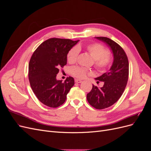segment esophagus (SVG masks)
Wrapping results in <instances>:
<instances>
[{
  "label": "esophagus",
  "mask_w": 151,
  "mask_h": 151,
  "mask_svg": "<svg viewBox=\"0 0 151 151\" xmlns=\"http://www.w3.org/2000/svg\"><path fill=\"white\" fill-rule=\"evenodd\" d=\"M75 82L77 83H81L82 81L80 80V79H75Z\"/></svg>",
  "instance_id": "34e87169"
}]
</instances>
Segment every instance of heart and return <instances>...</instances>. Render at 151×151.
Masks as SVG:
<instances>
[{"label": "heart", "instance_id": "obj_1", "mask_svg": "<svg viewBox=\"0 0 151 151\" xmlns=\"http://www.w3.org/2000/svg\"><path fill=\"white\" fill-rule=\"evenodd\" d=\"M86 50L94 60V66L99 71L103 72L107 70L112 63V57L108 53V50L103 45L99 43H91L86 46ZM79 53V47H73L67 55V61L74 63L77 59ZM71 74L79 79H83L90 72L86 68L79 66H75L70 68Z\"/></svg>", "mask_w": 151, "mask_h": 151}]
</instances>
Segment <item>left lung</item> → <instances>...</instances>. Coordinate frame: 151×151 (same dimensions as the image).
Wrapping results in <instances>:
<instances>
[{
	"label": "left lung",
	"mask_w": 151,
	"mask_h": 151,
	"mask_svg": "<svg viewBox=\"0 0 151 151\" xmlns=\"http://www.w3.org/2000/svg\"><path fill=\"white\" fill-rule=\"evenodd\" d=\"M95 38L110 47L114 58L110 69L95 79L104 82L103 86L98 88L93 85L92 89L87 94V99L91 106L103 109L112 106L122 96L129 79V63L125 51L118 43L106 37Z\"/></svg>",
	"instance_id": "8db88e82"
}]
</instances>
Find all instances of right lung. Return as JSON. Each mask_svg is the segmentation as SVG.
I'll list each match as a JSON object with an SVG mask.
<instances>
[{
	"label": "right lung",
	"mask_w": 151,
	"mask_h": 151,
	"mask_svg": "<svg viewBox=\"0 0 151 151\" xmlns=\"http://www.w3.org/2000/svg\"><path fill=\"white\" fill-rule=\"evenodd\" d=\"M79 40L50 38L36 49L29 63L28 77L31 88L39 101L51 108L64 103L67 94L74 85V79L68 77L62 81L56 79L59 68L67 64L68 51Z\"/></svg>",
	"instance_id": "1"
}]
</instances>
